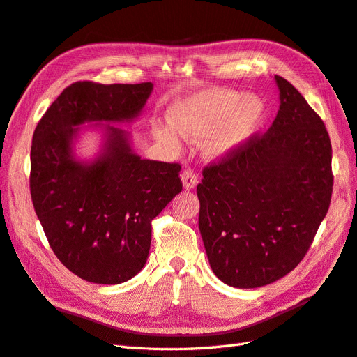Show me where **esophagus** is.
<instances>
[{
	"mask_svg": "<svg viewBox=\"0 0 357 357\" xmlns=\"http://www.w3.org/2000/svg\"><path fill=\"white\" fill-rule=\"evenodd\" d=\"M181 181H183V188H185L186 190H190V189L197 188L198 177L192 169H185L181 174Z\"/></svg>",
	"mask_w": 357,
	"mask_h": 357,
	"instance_id": "34e87169",
	"label": "esophagus"
}]
</instances>
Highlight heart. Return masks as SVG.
I'll return each mask as SVG.
<instances>
[{
    "label": "heart",
    "instance_id": "heart-1",
    "mask_svg": "<svg viewBox=\"0 0 357 357\" xmlns=\"http://www.w3.org/2000/svg\"><path fill=\"white\" fill-rule=\"evenodd\" d=\"M265 116V102L257 95L229 89H207L176 100L167 110L169 126L155 125L159 143L178 152L180 137L199 142L208 159H222L245 143Z\"/></svg>",
    "mask_w": 357,
    "mask_h": 357
}]
</instances>
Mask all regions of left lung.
<instances>
[{
	"label": "left lung",
	"instance_id": "1",
	"mask_svg": "<svg viewBox=\"0 0 357 357\" xmlns=\"http://www.w3.org/2000/svg\"><path fill=\"white\" fill-rule=\"evenodd\" d=\"M274 79L280 109L271 128L204 168L197 188L210 266L238 289L289 274L308 252L332 197L325 123L296 88Z\"/></svg>",
	"mask_w": 357,
	"mask_h": 357
}]
</instances>
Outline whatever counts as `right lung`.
I'll list each match as a JSON object with an SVG mask.
<instances>
[{"label":"right lung","mask_w":357,"mask_h":357,"mask_svg":"<svg viewBox=\"0 0 357 357\" xmlns=\"http://www.w3.org/2000/svg\"><path fill=\"white\" fill-rule=\"evenodd\" d=\"M153 83L77 82L38 122L31 147V198L53 253L96 284H121L146 265L152 220L181 192L178 164L143 159L116 125L142 114ZM102 132L92 160L75 155L82 127Z\"/></svg>","instance_id":"right-lung-1"}]
</instances>
